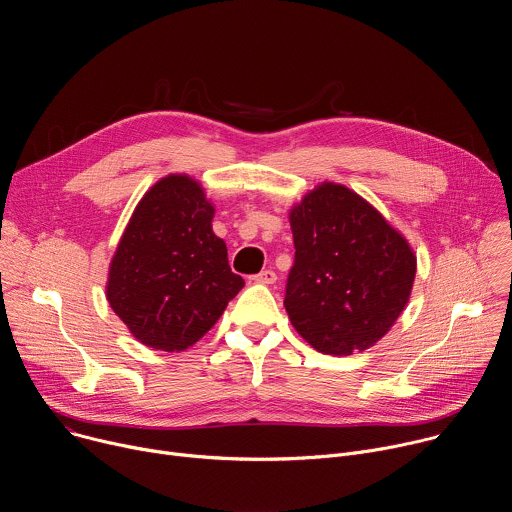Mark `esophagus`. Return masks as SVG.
Instances as JSON below:
<instances>
[{"mask_svg":"<svg viewBox=\"0 0 512 512\" xmlns=\"http://www.w3.org/2000/svg\"><path fill=\"white\" fill-rule=\"evenodd\" d=\"M251 279H253L255 283H265V285H269V283H275V281H277V275H275V271L265 269V271H261V273L253 275Z\"/></svg>","mask_w":512,"mask_h":512,"instance_id":"1","label":"esophagus"}]
</instances>
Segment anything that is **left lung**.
I'll list each match as a JSON object with an SVG mask.
<instances>
[{
	"label": "left lung",
	"instance_id": "left-lung-1",
	"mask_svg": "<svg viewBox=\"0 0 512 512\" xmlns=\"http://www.w3.org/2000/svg\"><path fill=\"white\" fill-rule=\"evenodd\" d=\"M296 259L285 312L318 352L346 356L379 342L405 310L415 253L383 214L342 184L324 182L289 210Z\"/></svg>",
	"mask_w": 512,
	"mask_h": 512
}]
</instances>
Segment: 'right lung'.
Returning a JSON list of instances; mask_svg holds the SVG:
<instances>
[{
  "instance_id": "add662e5",
  "label": "right lung",
  "mask_w": 512,
  "mask_h": 512,
  "mask_svg": "<svg viewBox=\"0 0 512 512\" xmlns=\"http://www.w3.org/2000/svg\"><path fill=\"white\" fill-rule=\"evenodd\" d=\"M212 216L202 186L182 174L162 178L135 206L111 259L107 300L141 344L186 350L243 289Z\"/></svg>"
}]
</instances>
